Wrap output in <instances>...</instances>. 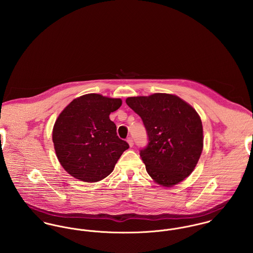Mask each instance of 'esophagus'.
I'll return each instance as SVG.
<instances>
[{"label": "esophagus", "mask_w": 253, "mask_h": 253, "mask_svg": "<svg viewBox=\"0 0 253 253\" xmlns=\"http://www.w3.org/2000/svg\"><path fill=\"white\" fill-rule=\"evenodd\" d=\"M126 141H127V143H128V145H129L130 147H132V146H133V139H132L131 137H128Z\"/></svg>", "instance_id": "esophagus-1"}]
</instances>
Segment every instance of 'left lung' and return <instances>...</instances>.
Wrapping results in <instances>:
<instances>
[{"label": "left lung", "instance_id": "8db88e82", "mask_svg": "<svg viewBox=\"0 0 253 253\" xmlns=\"http://www.w3.org/2000/svg\"><path fill=\"white\" fill-rule=\"evenodd\" d=\"M142 119L148 144L140 157L148 174L171 187L188 177L201 157L204 135L200 116L178 96L154 93L126 100Z\"/></svg>", "mask_w": 253, "mask_h": 253}]
</instances>
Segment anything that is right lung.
<instances>
[{
  "label": "right lung",
  "mask_w": 253,
  "mask_h": 253,
  "mask_svg": "<svg viewBox=\"0 0 253 253\" xmlns=\"http://www.w3.org/2000/svg\"><path fill=\"white\" fill-rule=\"evenodd\" d=\"M121 105L120 98L89 93L74 99L58 116L52 141L59 163L73 177L84 182L104 179L128 149L109 118Z\"/></svg>",
  "instance_id": "add662e5"
}]
</instances>
